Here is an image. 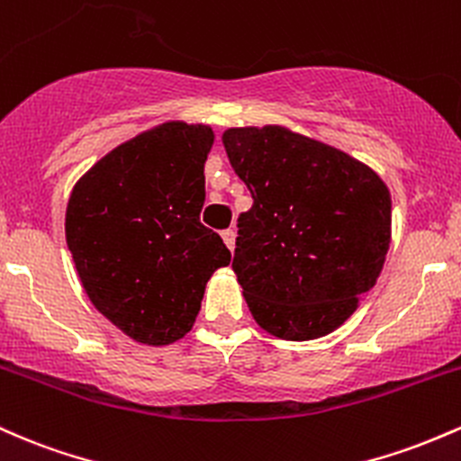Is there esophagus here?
<instances>
[{"mask_svg":"<svg viewBox=\"0 0 461 461\" xmlns=\"http://www.w3.org/2000/svg\"><path fill=\"white\" fill-rule=\"evenodd\" d=\"M221 240H224V244L229 246V250L232 252V248H235V230L232 229L221 230Z\"/></svg>","mask_w":461,"mask_h":461,"instance_id":"34e87169","label":"esophagus"}]
</instances>
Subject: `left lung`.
Returning a JSON list of instances; mask_svg holds the SVG:
<instances>
[{
	"mask_svg": "<svg viewBox=\"0 0 461 461\" xmlns=\"http://www.w3.org/2000/svg\"><path fill=\"white\" fill-rule=\"evenodd\" d=\"M229 161L250 189L232 270L252 318L307 342L342 327L384 270L392 198L342 149L283 126L229 128Z\"/></svg>",
	"mask_w": 461,
	"mask_h": 461,
	"instance_id": "1",
	"label": "left lung"
}]
</instances>
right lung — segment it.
Here are the masks:
<instances>
[{
    "instance_id": "obj_1",
    "label": "right lung",
    "mask_w": 461,
    "mask_h": 461,
    "mask_svg": "<svg viewBox=\"0 0 461 461\" xmlns=\"http://www.w3.org/2000/svg\"><path fill=\"white\" fill-rule=\"evenodd\" d=\"M213 139L203 123L165 122L111 149L69 195L65 237L82 287L134 342L185 338L206 281L230 263L200 224Z\"/></svg>"
}]
</instances>
